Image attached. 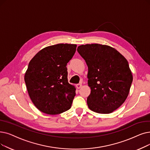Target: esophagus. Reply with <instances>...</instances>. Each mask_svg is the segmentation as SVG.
Listing matches in <instances>:
<instances>
[{"instance_id":"obj_1","label":"esophagus","mask_w":150,"mask_h":150,"mask_svg":"<svg viewBox=\"0 0 150 150\" xmlns=\"http://www.w3.org/2000/svg\"><path fill=\"white\" fill-rule=\"evenodd\" d=\"M76 86L77 89H80L82 87V85L81 84H76Z\"/></svg>"}]
</instances>
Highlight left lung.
<instances>
[{"mask_svg": "<svg viewBox=\"0 0 150 150\" xmlns=\"http://www.w3.org/2000/svg\"><path fill=\"white\" fill-rule=\"evenodd\" d=\"M77 51L88 68L89 108L98 113H112L126 100L133 80L127 59L105 45H81Z\"/></svg>", "mask_w": 150, "mask_h": 150, "instance_id": "obj_1", "label": "left lung"}]
</instances>
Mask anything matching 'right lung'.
<instances>
[{"mask_svg": "<svg viewBox=\"0 0 150 150\" xmlns=\"http://www.w3.org/2000/svg\"><path fill=\"white\" fill-rule=\"evenodd\" d=\"M76 48L75 44L51 45L29 62L24 81L32 102L40 112L54 115L70 108L76 88L69 83L66 66Z\"/></svg>", "mask_w": 150, "mask_h": 150, "instance_id": "1", "label": "right lung"}]
</instances>
